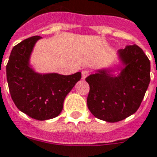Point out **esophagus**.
Wrapping results in <instances>:
<instances>
[{"label":"esophagus","mask_w":157,"mask_h":157,"mask_svg":"<svg viewBox=\"0 0 157 157\" xmlns=\"http://www.w3.org/2000/svg\"><path fill=\"white\" fill-rule=\"evenodd\" d=\"M89 75V71L87 70H84V71H82V80H85L87 76Z\"/></svg>","instance_id":"1"}]
</instances>
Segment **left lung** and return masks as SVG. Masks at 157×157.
Returning <instances> with one entry per match:
<instances>
[{"instance_id": "obj_1", "label": "left lung", "mask_w": 157, "mask_h": 157, "mask_svg": "<svg viewBox=\"0 0 157 157\" xmlns=\"http://www.w3.org/2000/svg\"><path fill=\"white\" fill-rule=\"evenodd\" d=\"M118 59L119 63L114 67L98 69L86 78L90 86V112L109 123L121 121L134 114L151 81V63L139 46L129 45L118 50Z\"/></svg>"}]
</instances>
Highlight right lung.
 <instances>
[{
  "label": "right lung",
  "instance_id": "1",
  "mask_svg": "<svg viewBox=\"0 0 157 157\" xmlns=\"http://www.w3.org/2000/svg\"><path fill=\"white\" fill-rule=\"evenodd\" d=\"M40 36H33L13 47L6 65L9 91L17 108L37 120L54 118L61 113L65 97L82 78V73L64 75L39 73L30 59Z\"/></svg>",
  "mask_w": 157,
  "mask_h": 157
}]
</instances>
